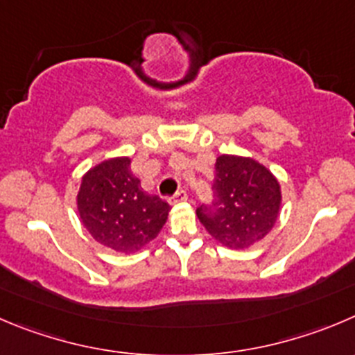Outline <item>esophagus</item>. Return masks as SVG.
Wrapping results in <instances>:
<instances>
[{"mask_svg": "<svg viewBox=\"0 0 355 355\" xmlns=\"http://www.w3.org/2000/svg\"><path fill=\"white\" fill-rule=\"evenodd\" d=\"M187 198H188L187 191L180 190V191H178V193L174 195V197L171 198V200H172V204H178V202H184V200H187Z\"/></svg>", "mask_w": 355, "mask_h": 355, "instance_id": "34e87169", "label": "esophagus"}]
</instances>
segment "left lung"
I'll return each instance as SVG.
<instances>
[{
	"instance_id": "left-lung-1",
	"label": "left lung",
	"mask_w": 355,
	"mask_h": 355,
	"mask_svg": "<svg viewBox=\"0 0 355 355\" xmlns=\"http://www.w3.org/2000/svg\"><path fill=\"white\" fill-rule=\"evenodd\" d=\"M212 190L214 204L200 205L197 216L209 235L228 249H249L261 242L281 214V183L251 157L219 155Z\"/></svg>"
}]
</instances>
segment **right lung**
<instances>
[{"label": "right lung", "mask_w": 355, "mask_h": 355, "mask_svg": "<svg viewBox=\"0 0 355 355\" xmlns=\"http://www.w3.org/2000/svg\"><path fill=\"white\" fill-rule=\"evenodd\" d=\"M76 207L94 241L121 254L139 252L157 239L171 211L167 202L141 188L129 157L90 167L80 181Z\"/></svg>", "instance_id": "add662e5"}]
</instances>
